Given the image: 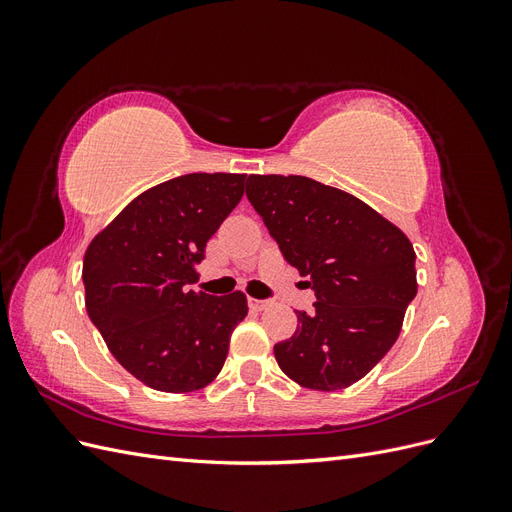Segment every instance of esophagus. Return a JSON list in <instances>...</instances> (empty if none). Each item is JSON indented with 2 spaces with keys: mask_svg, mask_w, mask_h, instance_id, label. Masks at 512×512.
Instances as JSON below:
<instances>
[{
  "mask_svg": "<svg viewBox=\"0 0 512 512\" xmlns=\"http://www.w3.org/2000/svg\"><path fill=\"white\" fill-rule=\"evenodd\" d=\"M247 305H250V309H254V312H262V309H267L271 305V301L267 299H247Z\"/></svg>",
  "mask_w": 512,
  "mask_h": 512,
  "instance_id": "34e87169",
  "label": "esophagus"
}]
</instances>
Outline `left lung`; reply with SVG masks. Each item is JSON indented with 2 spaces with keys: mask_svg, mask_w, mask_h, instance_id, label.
Here are the masks:
<instances>
[{
  "mask_svg": "<svg viewBox=\"0 0 512 512\" xmlns=\"http://www.w3.org/2000/svg\"><path fill=\"white\" fill-rule=\"evenodd\" d=\"M247 198L280 252L314 290V312L273 352L305 389L361 380L397 342L416 297L414 247L356 196L301 175H250Z\"/></svg>",
  "mask_w": 512,
  "mask_h": 512,
  "instance_id": "left-lung-1",
  "label": "left lung"
}]
</instances>
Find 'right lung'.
Returning <instances> with one entry per match:
<instances>
[{
    "instance_id": "1",
    "label": "right lung",
    "mask_w": 512,
    "mask_h": 512,
    "mask_svg": "<svg viewBox=\"0 0 512 512\" xmlns=\"http://www.w3.org/2000/svg\"><path fill=\"white\" fill-rule=\"evenodd\" d=\"M245 175L192 173L136 196L83 260L85 305L108 350L164 393L207 386L247 316L243 292L192 290L207 241L239 205Z\"/></svg>"
}]
</instances>
